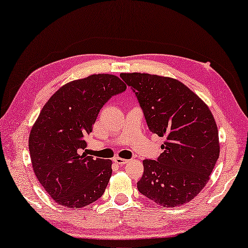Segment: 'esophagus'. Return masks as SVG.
<instances>
[{
    "mask_svg": "<svg viewBox=\"0 0 248 248\" xmlns=\"http://www.w3.org/2000/svg\"><path fill=\"white\" fill-rule=\"evenodd\" d=\"M113 161H114L115 164H117V165L123 166V165H125V164H127V161H128V160H126V159H123V158H120V157H115L114 159H113Z\"/></svg>",
    "mask_w": 248,
    "mask_h": 248,
    "instance_id": "34e87169",
    "label": "esophagus"
}]
</instances>
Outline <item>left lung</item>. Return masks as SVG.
I'll list each match as a JSON object with an SVG mask.
<instances>
[{
  "label": "left lung",
  "instance_id": "obj_1",
  "mask_svg": "<svg viewBox=\"0 0 248 248\" xmlns=\"http://www.w3.org/2000/svg\"><path fill=\"white\" fill-rule=\"evenodd\" d=\"M120 76L135 92L151 132L166 137L158 159L143 161L137 189L164 208L190 202L208 184L220 156L217 126L209 107L169 77Z\"/></svg>",
  "mask_w": 248,
  "mask_h": 248
}]
</instances>
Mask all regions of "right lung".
Masks as SVG:
<instances>
[{
  "mask_svg": "<svg viewBox=\"0 0 248 248\" xmlns=\"http://www.w3.org/2000/svg\"><path fill=\"white\" fill-rule=\"evenodd\" d=\"M125 90L119 77L91 75L64 84L44 105L28 147L39 184L58 204L80 209L102 197L112 161L82 153L84 137L92 132L103 105Z\"/></svg>",
  "mask_w": 248,
  "mask_h": 248,
  "instance_id": "right-lung-1",
  "label": "right lung"
}]
</instances>
